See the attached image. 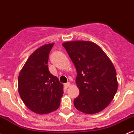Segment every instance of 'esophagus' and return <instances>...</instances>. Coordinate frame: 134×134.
Here are the masks:
<instances>
[{
    "label": "esophagus",
    "instance_id": "34e87169",
    "mask_svg": "<svg viewBox=\"0 0 134 134\" xmlns=\"http://www.w3.org/2000/svg\"><path fill=\"white\" fill-rule=\"evenodd\" d=\"M64 86H65V88H68V87H69V86H70V83H65L64 85Z\"/></svg>",
    "mask_w": 134,
    "mask_h": 134
}]
</instances>
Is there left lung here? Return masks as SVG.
Masks as SVG:
<instances>
[{"instance_id": "8db88e82", "label": "left lung", "mask_w": 134, "mask_h": 134, "mask_svg": "<svg viewBox=\"0 0 134 134\" xmlns=\"http://www.w3.org/2000/svg\"><path fill=\"white\" fill-rule=\"evenodd\" d=\"M62 46L77 70L79 95L74 100L75 108L85 114L100 112L118 88L114 65L100 47L91 41H67Z\"/></svg>"}]
</instances>
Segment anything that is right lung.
Returning a JSON list of instances; mask_svg holds the SVG:
<instances>
[{"instance_id": "add662e5", "label": "right lung", "mask_w": 134, "mask_h": 134, "mask_svg": "<svg viewBox=\"0 0 134 134\" xmlns=\"http://www.w3.org/2000/svg\"><path fill=\"white\" fill-rule=\"evenodd\" d=\"M54 43L42 45L29 57L18 76V92L30 111L39 114L59 108L64 86L48 67L49 54Z\"/></svg>"}]
</instances>
